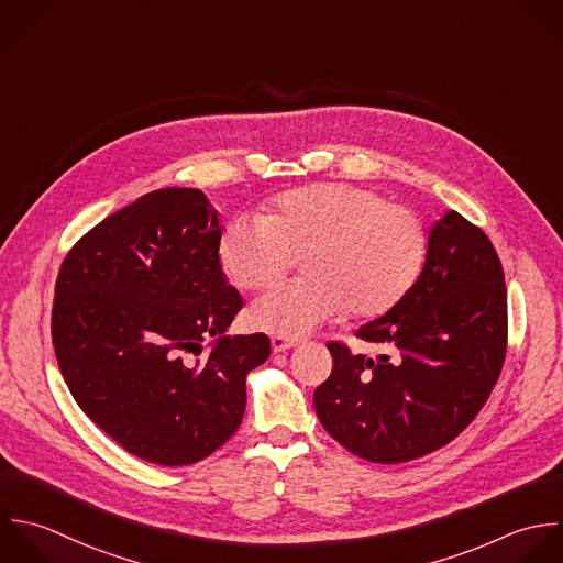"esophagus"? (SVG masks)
<instances>
[{"mask_svg":"<svg viewBox=\"0 0 563 563\" xmlns=\"http://www.w3.org/2000/svg\"><path fill=\"white\" fill-rule=\"evenodd\" d=\"M298 344H300L298 338H285V335H274V338H272V351H274V353L294 349V346H298Z\"/></svg>","mask_w":563,"mask_h":563,"instance_id":"obj_1","label":"esophagus"}]
</instances>
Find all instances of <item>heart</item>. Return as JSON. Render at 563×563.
I'll use <instances>...</instances> for the list:
<instances>
[{"instance_id": "heart-1", "label": "heart", "mask_w": 563, "mask_h": 563, "mask_svg": "<svg viewBox=\"0 0 563 563\" xmlns=\"http://www.w3.org/2000/svg\"><path fill=\"white\" fill-rule=\"evenodd\" d=\"M428 252L423 219L371 188L316 184L278 195L261 217H234L219 239L228 278L247 291L276 285L300 256L302 280L250 309L252 327L305 335L346 309L355 318L390 311L417 283Z\"/></svg>"}]
</instances>
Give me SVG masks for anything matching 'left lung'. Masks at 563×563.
Instances as JSON below:
<instances>
[{
  "instance_id": "8db88e82",
  "label": "left lung",
  "mask_w": 563,
  "mask_h": 563,
  "mask_svg": "<svg viewBox=\"0 0 563 563\" xmlns=\"http://www.w3.org/2000/svg\"><path fill=\"white\" fill-rule=\"evenodd\" d=\"M507 285L489 236L450 210L430 230L412 289L355 335L329 342L333 371L313 393L324 430L355 456L395 465L454 441L487 404L507 355Z\"/></svg>"
}]
</instances>
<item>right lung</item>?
<instances>
[{"label":"right lung","instance_id":"add662e5","mask_svg":"<svg viewBox=\"0 0 563 563\" xmlns=\"http://www.w3.org/2000/svg\"><path fill=\"white\" fill-rule=\"evenodd\" d=\"M197 188H162L82 234L63 258L52 344L78 408L129 454L192 465L241 426L263 333L225 335L243 302Z\"/></svg>","mask_w":563,"mask_h":563}]
</instances>
